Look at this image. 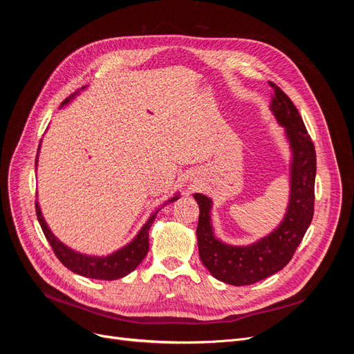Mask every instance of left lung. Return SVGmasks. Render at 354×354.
Masks as SVG:
<instances>
[{
  "label": "left lung",
  "mask_w": 354,
  "mask_h": 354,
  "mask_svg": "<svg viewBox=\"0 0 354 354\" xmlns=\"http://www.w3.org/2000/svg\"><path fill=\"white\" fill-rule=\"evenodd\" d=\"M269 85L274 90L270 108L277 122L286 128L292 147L291 198L281 226L252 245H226L214 238L209 218L211 199L201 194L195 195L199 205L196 234L201 261L216 279L234 286L252 285L282 270L303 241L315 212V145L292 100L274 82L270 81Z\"/></svg>",
  "instance_id": "left-lung-1"
}]
</instances>
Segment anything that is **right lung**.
I'll return each mask as SVG.
<instances>
[{"mask_svg":"<svg viewBox=\"0 0 354 354\" xmlns=\"http://www.w3.org/2000/svg\"><path fill=\"white\" fill-rule=\"evenodd\" d=\"M73 95H75V93L71 94L69 97L62 104L68 103L73 97ZM35 164H37V160H35ZM176 199H177V196L171 201H176ZM35 211H37V218L39 221V226H41L42 232H44L53 252L56 254V257L63 266L68 267V269L72 270L73 273H78L85 277H91V279L113 281V279H120V277L127 276L143 261V259L149 251V229H151L159 209L153 214L151 218L147 220V223L145 224L140 233L137 234L136 239L130 245L124 246L122 250L116 251L115 254L108 255V257H88V255L73 252L72 250L68 248V246L63 245L59 239H56L55 234L50 232L44 218H42V216H41V211H39L37 201H35Z\"/></svg>","mask_w":354,"mask_h":354,"instance_id":"right-lung-1","label":"right lung"}]
</instances>
